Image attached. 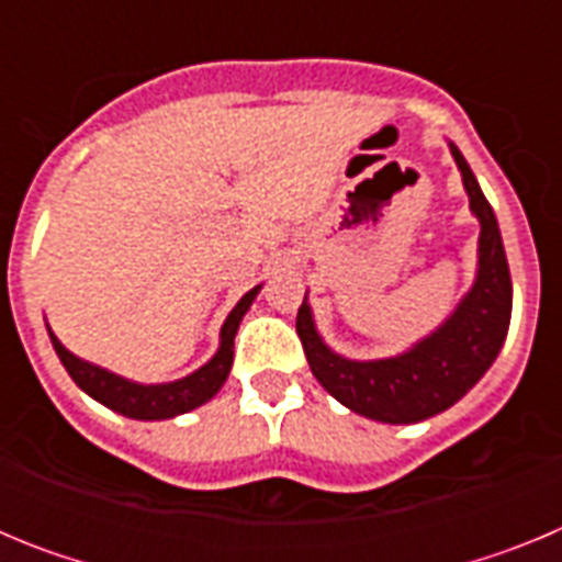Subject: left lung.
Returning <instances> with one entry per match:
<instances>
[{"label": "left lung", "mask_w": 562, "mask_h": 562, "mask_svg": "<svg viewBox=\"0 0 562 562\" xmlns=\"http://www.w3.org/2000/svg\"><path fill=\"white\" fill-rule=\"evenodd\" d=\"M450 154L461 171L470 211L479 220L481 233L475 281L448 321L402 355L349 360L326 346L306 297L297 310V337L304 342L315 380L340 405L385 425H414L456 405L493 366L509 331L513 278L498 220L453 143Z\"/></svg>", "instance_id": "obj_1"}]
</instances>
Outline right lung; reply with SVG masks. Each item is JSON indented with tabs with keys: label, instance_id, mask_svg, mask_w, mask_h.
<instances>
[{
	"label": "right lung",
	"instance_id": "obj_1",
	"mask_svg": "<svg viewBox=\"0 0 562 562\" xmlns=\"http://www.w3.org/2000/svg\"><path fill=\"white\" fill-rule=\"evenodd\" d=\"M258 292H261V284L252 286L250 292H245L241 301L233 306L227 321L222 324L220 349H216V355H213L202 369L182 376V380L157 382V385H143V382L126 380V376L114 374V371L101 369V366H95V362L81 360V357L72 355V351H69L67 346L53 335V329L47 331L58 360H61L67 374L76 380V385L83 391V394H89L92 400L106 405V408L117 411V414L128 416V419H143V422L173 419V416L200 408V405H205V402H211L213 396L220 394L227 374H231L233 340H236L238 324H241V317H245L247 310L252 306Z\"/></svg>",
	"mask_w": 562,
	"mask_h": 562
}]
</instances>
